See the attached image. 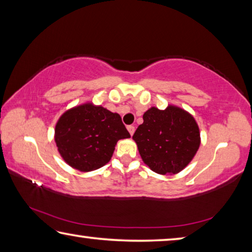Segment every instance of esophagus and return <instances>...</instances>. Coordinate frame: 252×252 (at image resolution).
<instances>
[{
  "label": "esophagus",
  "instance_id": "1",
  "mask_svg": "<svg viewBox=\"0 0 252 252\" xmlns=\"http://www.w3.org/2000/svg\"><path fill=\"white\" fill-rule=\"evenodd\" d=\"M126 129H127V131H129V133H130L131 135L134 133V126H127Z\"/></svg>",
  "mask_w": 252,
  "mask_h": 252
}]
</instances>
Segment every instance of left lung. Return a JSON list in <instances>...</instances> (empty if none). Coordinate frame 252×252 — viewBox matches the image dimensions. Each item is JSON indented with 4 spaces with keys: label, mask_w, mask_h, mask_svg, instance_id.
<instances>
[{
    "label": "left lung",
    "mask_w": 252,
    "mask_h": 252,
    "mask_svg": "<svg viewBox=\"0 0 252 252\" xmlns=\"http://www.w3.org/2000/svg\"><path fill=\"white\" fill-rule=\"evenodd\" d=\"M132 139L141 159L153 172L177 174L197 153L201 143L200 130L192 114L169 104L164 110L151 106Z\"/></svg>",
    "instance_id": "obj_1"
}]
</instances>
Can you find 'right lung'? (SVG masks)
Segmentation results:
<instances>
[{"label": "right lung", "mask_w": 252, "mask_h": 252, "mask_svg": "<svg viewBox=\"0 0 252 252\" xmlns=\"http://www.w3.org/2000/svg\"><path fill=\"white\" fill-rule=\"evenodd\" d=\"M130 138L120 114L85 102L66 110L55 125L54 140L62 159L71 168L90 172L112 158L117 142Z\"/></svg>", "instance_id": "1"}]
</instances>
